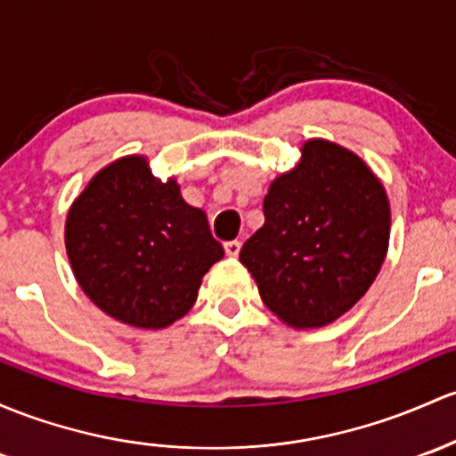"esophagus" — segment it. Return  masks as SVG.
Here are the masks:
<instances>
[{
    "label": "esophagus",
    "mask_w": 456,
    "mask_h": 456,
    "mask_svg": "<svg viewBox=\"0 0 456 456\" xmlns=\"http://www.w3.org/2000/svg\"><path fill=\"white\" fill-rule=\"evenodd\" d=\"M224 252H226V256H230V258H237L239 252H241V241L224 243Z\"/></svg>",
    "instance_id": "34e87169"
}]
</instances>
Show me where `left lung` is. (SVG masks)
<instances>
[{
    "label": "left lung",
    "mask_w": 456,
    "mask_h": 456,
    "mask_svg": "<svg viewBox=\"0 0 456 456\" xmlns=\"http://www.w3.org/2000/svg\"><path fill=\"white\" fill-rule=\"evenodd\" d=\"M300 151V163L269 184L265 224L239 258L269 311L308 330L332 324L376 281L391 208L379 175L354 151L326 139H308Z\"/></svg>",
    "instance_id": "1"
}]
</instances>
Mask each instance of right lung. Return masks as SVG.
<instances>
[{"label": "right lung", "mask_w": 456, "mask_h": 456, "mask_svg": "<svg viewBox=\"0 0 456 456\" xmlns=\"http://www.w3.org/2000/svg\"><path fill=\"white\" fill-rule=\"evenodd\" d=\"M65 248L93 305L145 330L187 315L204 273L224 258L204 210L184 202L175 178H156L141 154L102 167L73 200Z\"/></svg>", "instance_id": "obj_1"}]
</instances>
